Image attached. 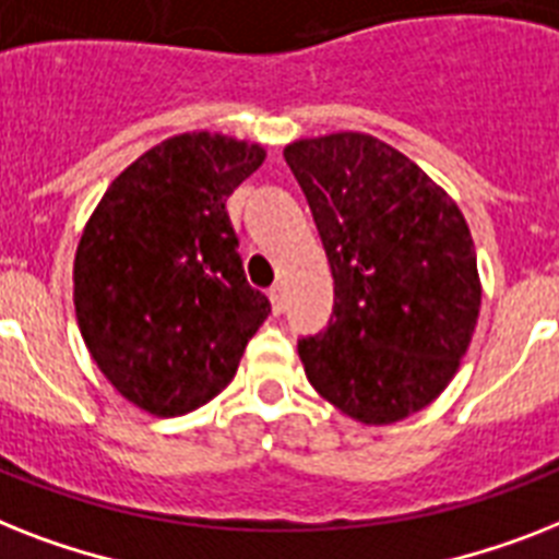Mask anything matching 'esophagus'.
Returning <instances> with one entry per match:
<instances>
[{"label":"esophagus","mask_w":559,"mask_h":559,"mask_svg":"<svg viewBox=\"0 0 559 559\" xmlns=\"http://www.w3.org/2000/svg\"><path fill=\"white\" fill-rule=\"evenodd\" d=\"M270 301L272 310L284 312V307H287V284H284V281H278V284L270 289Z\"/></svg>","instance_id":"1"}]
</instances>
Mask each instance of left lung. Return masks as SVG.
Instances as JSON below:
<instances>
[{
    "instance_id": "obj_1",
    "label": "left lung",
    "mask_w": 559,
    "mask_h": 559,
    "mask_svg": "<svg viewBox=\"0 0 559 559\" xmlns=\"http://www.w3.org/2000/svg\"><path fill=\"white\" fill-rule=\"evenodd\" d=\"M319 226L333 316L298 344L333 407L382 428L439 399L474 338L483 281L468 221L425 171L365 131L284 146Z\"/></svg>"
}]
</instances>
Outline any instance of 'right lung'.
<instances>
[{
    "label": "right lung",
    "mask_w": 559,
    "mask_h": 559,
    "mask_svg": "<svg viewBox=\"0 0 559 559\" xmlns=\"http://www.w3.org/2000/svg\"><path fill=\"white\" fill-rule=\"evenodd\" d=\"M261 143L183 131L111 180L74 255V310L94 365L126 402L183 416L238 373L270 301L247 284L226 198Z\"/></svg>",
    "instance_id": "1"
}]
</instances>
